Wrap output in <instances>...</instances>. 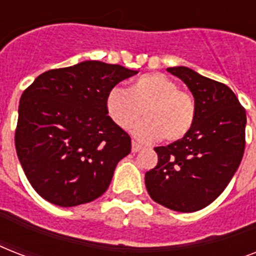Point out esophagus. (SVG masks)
<instances>
[{
  "label": "esophagus",
  "mask_w": 256,
  "mask_h": 256,
  "mask_svg": "<svg viewBox=\"0 0 256 256\" xmlns=\"http://www.w3.org/2000/svg\"><path fill=\"white\" fill-rule=\"evenodd\" d=\"M140 150H142V146H140L138 142H136V140H132V152H140Z\"/></svg>",
  "instance_id": "1"
}]
</instances>
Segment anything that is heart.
I'll use <instances>...</instances> for the list:
<instances>
[{
	"label": "heart",
	"instance_id": "b5f03b06",
	"mask_svg": "<svg viewBox=\"0 0 256 256\" xmlns=\"http://www.w3.org/2000/svg\"><path fill=\"white\" fill-rule=\"evenodd\" d=\"M106 108L122 128H132L144 112V120L136 128V136L144 142L182 140L196 116L194 96L162 73L140 76L132 88L114 86L106 96Z\"/></svg>",
	"mask_w": 256,
	"mask_h": 256
}]
</instances>
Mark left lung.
I'll return each instance as SVG.
<instances>
[{"label": "left lung", "instance_id": "8db88e82", "mask_svg": "<svg viewBox=\"0 0 256 256\" xmlns=\"http://www.w3.org/2000/svg\"><path fill=\"white\" fill-rule=\"evenodd\" d=\"M168 73L190 88L196 104L182 140L158 146V164L146 172L152 200L179 212L202 210L222 194L239 168L246 144V110L224 84L178 66Z\"/></svg>", "mask_w": 256, "mask_h": 256}]
</instances>
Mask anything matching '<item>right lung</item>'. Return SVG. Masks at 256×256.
Masks as SVG:
<instances>
[{
	"label": "right lung",
	"mask_w": 256,
	"mask_h": 256,
	"mask_svg": "<svg viewBox=\"0 0 256 256\" xmlns=\"http://www.w3.org/2000/svg\"><path fill=\"white\" fill-rule=\"evenodd\" d=\"M138 72L100 61L48 70L22 92L16 150L33 188L73 207L108 190L132 138L108 116L106 96Z\"/></svg>",
	"instance_id": "1"
}]
</instances>
